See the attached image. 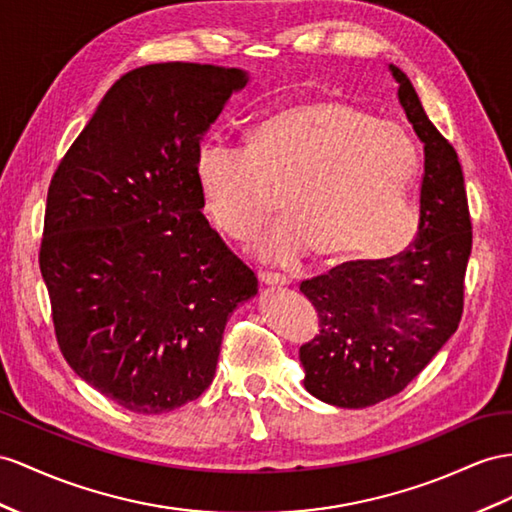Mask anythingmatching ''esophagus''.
<instances>
[{
    "instance_id": "1",
    "label": "esophagus",
    "mask_w": 512,
    "mask_h": 512,
    "mask_svg": "<svg viewBox=\"0 0 512 512\" xmlns=\"http://www.w3.org/2000/svg\"><path fill=\"white\" fill-rule=\"evenodd\" d=\"M259 283L270 285V287H281L290 281H287V277H283V274H277V272H259Z\"/></svg>"
}]
</instances>
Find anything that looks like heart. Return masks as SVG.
Instances as JSON below:
<instances>
[{
	"label": "heart",
	"instance_id": "b5f03b06",
	"mask_svg": "<svg viewBox=\"0 0 512 512\" xmlns=\"http://www.w3.org/2000/svg\"><path fill=\"white\" fill-rule=\"evenodd\" d=\"M417 168L400 125L342 101L292 103L248 131L246 149L207 140L196 151L203 205L229 238H251L279 194L283 218L253 244L259 259L277 266L313 248L322 259L396 253L415 227L409 196Z\"/></svg>",
	"mask_w": 512,
	"mask_h": 512
}]
</instances>
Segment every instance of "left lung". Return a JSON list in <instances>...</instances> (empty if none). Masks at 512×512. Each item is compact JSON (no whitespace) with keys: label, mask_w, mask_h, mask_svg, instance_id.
<instances>
[{"label":"left lung","mask_w":512,"mask_h":512,"mask_svg":"<svg viewBox=\"0 0 512 512\" xmlns=\"http://www.w3.org/2000/svg\"><path fill=\"white\" fill-rule=\"evenodd\" d=\"M398 101L424 142L417 238L404 253L346 261L300 283L320 331L300 346L305 389L318 400L365 409L396 396L422 372L463 316L471 220L463 168L430 123L409 77L389 64Z\"/></svg>","instance_id":"obj_1"}]
</instances>
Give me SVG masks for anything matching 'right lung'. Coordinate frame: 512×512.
Segmentation results:
<instances>
[{
  "mask_svg": "<svg viewBox=\"0 0 512 512\" xmlns=\"http://www.w3.org/2000/svg\"><path fill=\"white\" fill-rule=\"evenodd\" d=\"M242 69L160 62L101 99L49 183L41 274L75 374L134 413L212 385L231 313L257 277L209 227L196 151Z\"/></svg>",
  "mask_w": 512,
  "mask_h": 512,
  "instance_id": "add662e5",
  "label": "right lung"
}]
</instances>
